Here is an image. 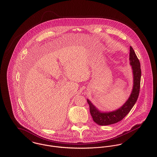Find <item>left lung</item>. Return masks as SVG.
<instances>
[{
  "instance_id": "1",
  "label": "left lung",
  "mask_w": 157,
  "mask_h": 157,
  "mask_svg": "<svg viewBox=\"0 0 157 157\" xmlns=\"http://www.w3.org/2000/svg\"><path fill=\"white\" fill-rule=\"evenodd\" d=\"M129 60L130 65L132 66L134 76L133 89L128 100L120 108L112 112H100L89 100H87L92 119L98 125H109L122 120L130 112L138 99L140 89L141 71L140 61L132 46H130Z\"/></svg>"
}]
</instances>
